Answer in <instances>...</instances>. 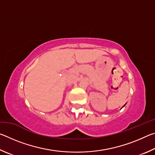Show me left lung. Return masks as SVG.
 Segmentation results:
<instances>
[{
  "mask_svg": "<svg viewBox=\"0 0 155 155\" xmlns=\"http://www.w3.org/2000/svg\"><path fill=\"white\" fill-rule=\"evenodd\" d=\"M123 107H124V106H123Z\"/></svg>",
  "mask_w": 155,
  "mask_h": 155,
  "instance_id": "8db88e82",
  "label": "left lung"
}]
</instances>
